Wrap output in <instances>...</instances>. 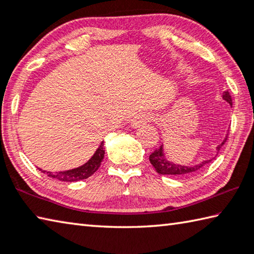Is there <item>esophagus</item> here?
<instances>
[{
  "instance_id": "34e87169",
  "label": "esophagus",
  "mask_w": 254,
  "mask_h": 254,
  "mask_svg": "<svg viewBox=\"0 0 254 254\" xmlns=\"http://www.w3.org/2000/svg\"><path fill=\"white\" fill-rule=\"evenodd\" d=\"M151 119L152 118L150 117L149 114H140L132 120L131 126H132V127H140L144 126L147 122L151 121Z\"/></svg>"
}]
</instances>
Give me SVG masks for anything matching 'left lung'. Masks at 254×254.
Segmentation results:
<instances>
[{"instance_id": "left-lung-1", "label": "left lung", "mask_w": 254, "mask_h": 254, "mask_svg": "<svg viewBox=\"0 0 254 254\" xmlns=\"http://www.w3.org/2000/svg\"><path fill=\"white\" fill-rule=\"evenodd\" d=\"M223 100L226 101L230 105H232V97L227 91L223 93ZM226 140H227V134L225 136V139L223 140V142L216 147L217 153L221 150L222 145L226 142ZM149 160L151 162V165L154 167V169L157 170L158 174L167 175V176H176V177H185V176H190V175L196 174L197 171L203 168L206 163L212 161V159H209V160H204L203 162H200L198 165H195V166L178 165V163H174L169 160H167L165 153H163V145L161 144L160 148L150 154Z\"/></svg>"}]
</instances>
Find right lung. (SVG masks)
I'll use <instances>...</instances> for the list:
<instances>
[{"label":"right lung","instance_id":"obj_1","mask_svg":"<svg viewBox=\"0 0 254 254\" xmlns=\"http://www.w3.org/2000/svg\"><path fill=\"white\" fill-rule=\"evenodd\" d=\"M104 142L102 141L100 147L93 154V157L89 159V160L84 163L83 166L78 167V168L66 170V171H58V173H50V171L41 170L44 174H47L51 178H56L58 180H62V182H77V180L86 179L95 173V171L100 168L101 162L104 159L105 150H104Z\"/></svg>","mask_w":254,"mask_h":254}]
</instances>
